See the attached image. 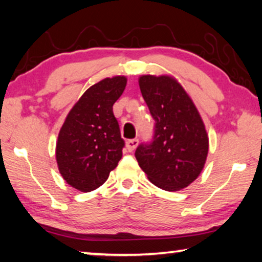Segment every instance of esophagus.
Instances as JSON below:
<instances>
[{"label":"esophagus","instance_id":"obj_1","mask_svg":"<svg viewBox=\"0 0 262 262\" xmlns=\"http://www.w3.org/2000/svg\"><path fill=\"white\" fill-rule=\"evenodd\" d=\"M137 144H139V140L137 139H133V140H128L127 143H126V147H127V150L129 152L134 151V149L137 147Z\"/></svg>","mask_w":262,"mask_h":262}]
</instances>
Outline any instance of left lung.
I'll return each mask as SVG.
<instances>
[{
  "label": "left lung",
  "instance_id": "1",
  "mask_svg": "<svg viewBox=\"0 0 262 262\" xmlns=\"http://www.w3.org/2000/svg\"><path fill=\"white\" fill-rule=\"evenodd\" d=\"M140 90L155 120L149 144L135 151L140 167L151 183L168 192L187 187L206 164L209 140L201 115L174 77L142 75Z\"/></svg>",
  "mask_w": 262,
  "mask_h": 262
}]
</instances>
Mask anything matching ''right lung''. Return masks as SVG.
Listing matches in <instances>:
<instances>
[{"label": "right lung", "mask_w": 262, "mask_h": 262, "mask_svg": "<svg viewBox=\"0 0 262 262\" xmlns=\"http://www.w3.org/2000/svg\"><path fill=\"white\" fill-rule=\"evenodd\" d=\"M127 84L125 76L104 78L84 92L70 110L57 136L55 156L62 178L81 192H91L107 180L122 157L113 104Z\"/></svg>", "instance_id": "1"}]
</instances>
